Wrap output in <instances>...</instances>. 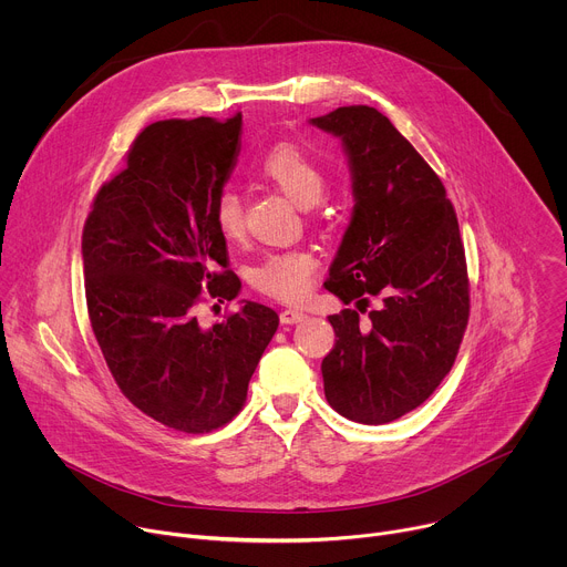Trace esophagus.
Returning a JSON list of instances; mask_svg holds the SVG:
<instances>
[{
    "label": "esophagus",
    "instance_id": "esophagus-1",
    "mask_svg": "<svg viewBox=\"0 0 567 567\" xmlns=\"http://www.w3.org/2000/svg\"><path fill=\"white\" fill-rule=\"evenodd\" d=\"M305 318L307 316L302 311H298V309H282L280 311V322H282V326H293V322H300Z\"/></svg>",
    "mask_w": 567,
    "mask_h": 567
}]
</instances>
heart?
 I'll use <instances>...</instances> for the list:
<instances>
[{"mask_svg":"<svg viewBox=\"0 0 567 567\" xmlns=\"http://www.w3.org/2000/svg\"><path fill=\"white\" fill-rule=\"evenodd\" d=\"M258 175L302 208L313 206L326 190V173L318 166V161L289 141L276 143L262 154L258 161ZM213 226L228 241L245 235V210L230 190H224L215 199ZM316 269L318 258L307 249L274 251L251 267L249 280L258 291L271 298L296 302L307 296Z\"/></svg>","mask_w":567,"mask_h":567,"instance_id":"b5f03b06","label":"heart"}]
</instances>
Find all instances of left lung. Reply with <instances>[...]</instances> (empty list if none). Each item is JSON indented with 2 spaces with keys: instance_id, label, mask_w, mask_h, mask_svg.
Masks as SVG:
<instances>
[{
  "instance_id": "1",
  "label": "left lung",
  "mask_w": 567,
  "mask_h": 567,
  "mask_svg": "<svg viewBox=\"0 0 567 567\" xmlns=\"http://www.w3.org/2000/svg\"><path fill=\"white\" fill-rule=\"evenodd\" d=\"M311 123L343 138L357 197L326 280L357 302L330 316L326 396L352 422L388 424L422 406L455 363L471 309L457 215L442 179L379 110L348 105ZM372 297L380 305L368 310Z\"/></svg>"
}]
</instances>
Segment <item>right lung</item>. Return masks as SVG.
<instances>
[{
	"label": "right lung",
	"instance_id": "right-lung-1",
	"mask_svg": "<svg viewBox=\"0 0 567 567\" xmlns=\"http://www.w3.org/2000/svg\"><path fill=\"white\" fill-rule=\"evenodd\" d=\"M241 114L147 125L105 182L83 228L85 298L105 363L134 406L168 429L226 426L278 330L271 307L247 300L210 330L195 309L233 300L226 239L213 226L239 150Z\"/></svg>",
	"mask_w": 567,
	"mask_h": 567
}]
</instances>
